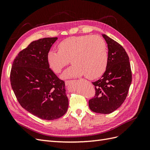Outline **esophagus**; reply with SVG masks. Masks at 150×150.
Listing matches in <instances>:
<instances>
[{"mask_svg": "<svg viewBox=\"0 0 150 150\" xmlns=\"http://www.w3.org/2000/svg\"><path fill=\"white\" fill-rule=\"evenodd\" d=\"M72 83V81H65V84L66 86H69Z\"/></svg>", "mask_w": 150, "mask_h": 150, "instance_id": "esophagus-1", "label": "esophagus"}]
</instances>
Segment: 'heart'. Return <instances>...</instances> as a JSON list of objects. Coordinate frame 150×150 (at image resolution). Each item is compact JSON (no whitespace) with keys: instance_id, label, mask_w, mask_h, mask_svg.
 Returning <instances> with one entry per match:
<instances>
[{"instance_id":"1","label":"heart","mask_w":150,"mask_h":150,"mask_svg":"<svg viewBox=\"0 0 150 150\" xmlns=\"http://www.w3.org/2000/svg\"><path fill=\"white\" fill-rule=\"evenodd\" d=\"M59 51L50 50L47 55L49 67L59 73L69 63L72 66L62 74L64 79L86 75L90 79L100 77L105 71L108 61L107 47L98 36H73L58 45Z\"/></svg>"}]
</instances>
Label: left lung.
Segmentation results:
<instances>
[{
	"label": "left lung",
	"instance_id": "1",
	"mask_svg": "<svg viewBox=\"0 0 150 150\" xmlns=\"http://www.w3.org/2000/svg\"><path fill=\"white\" fill-rule=\"evenodd\" d=\"M102 35L108 44V64L101 78L92 83L96 94L89 99V107L93 112L110 114L120 108L126 99L132 74L125 49L108 35Z\"/></svg>",
	"mask_w": 150,
	"mask_h": 150
}]
</instances>
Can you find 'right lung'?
Segmentation results:
<instances>
[{
    "instance_id": "1",
    "label": "right lung",
    "mask_w": 150,
    "mask_h": 150,
    "mask_svg": "<svg viewBox=\"0 0 150 150\" xmlns=\"http://www.w3.org/2000/svg\"><path fill=\"white\" fill-rule=\"evenodd\" d=\"M57 38L32 42L15 58L11 84L21 106L45 120L59 118L66 112L69 101L65 83L50 69L47 55Z\"/></svg>"
}]
</instances>
